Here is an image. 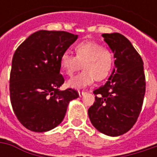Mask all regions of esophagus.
Masks as SVG:
<instances>
[{"mask_svg": "<svg viewBox=\"0 0 157 157\" xmlns=\"http://www.w3.org/2000/svg\"><path fill=\"white\" fill-rule=\"evenodd\" d=\"M85 94H86L85 92H80V91H78V95H79V97H83Z\"/></svg>", "mask_w": 157, "mask_h": 157, "instance_id": "34e87169", "label": "esophagus"}]
</instances>
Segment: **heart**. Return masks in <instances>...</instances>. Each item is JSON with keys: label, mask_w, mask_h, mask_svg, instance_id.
I'll use <instances>...</instances> for the list:
<instances>
[{"label": "heart", "mask_w": 157, "mask_h": 157, "mask_svg": "<svg viewBox=\"0 0 157 157\" xmlns=\"http://www.w3.org/2000/svg\"><path fill=\"white\" fill-rule=\"evenodd\" d=\"M75 57L69 52H64L60 57V68L69 77H72L80 69V74L67 82L69 87L81 89L91 85L95 80L103 81L111 72L114 63L113 52L101 44L86 41L74 46Z\"/></svg>", "instance_id": "obj_1"}]
</instances>
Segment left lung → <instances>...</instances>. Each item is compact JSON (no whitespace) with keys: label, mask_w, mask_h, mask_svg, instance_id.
Instances as JSON below:
<instances>
[{"label":"left lung","mask_w":157,"mask_h":157,"mask_svg":"<svg viewBox=\"0 0 157 157\" xmlns=\"http://www.w3.org/2000/svg\"><path fill=\"white\" fill-rule=\"evenodd\" d=\"M102 36L114 54V68L105 85L94 92L95 102L88 116L100 133L119 136L132 128L142 110L146 87L143 61L123 35Z\"/></svg>","instance_id":"obj_1"}]
</instances>
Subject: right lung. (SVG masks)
<instances>
[{"instance_id": "1", "label": "right lung", "mask_w": 157, "mask_h": 157, "mask_svg": "<svg viewBox=\"0 0 157 157\" xmlns=\"http://www.w3.org/2000/svg\"><path fill=\"white\" fill-rule=\"evenodd\" d=\"M78 39L65 31L39 30L30 35L12 59L9 92L13 110L26 128L43 133L63 121L70 101L78 98L74 89L60 90V57Z\"/></svg>"}]
</instances>
